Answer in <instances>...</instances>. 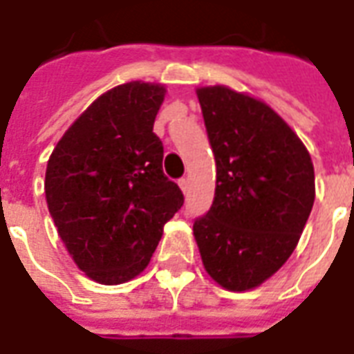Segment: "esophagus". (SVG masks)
<instances>
[{
  "instance_id": "esophagus-1",
  "label": "esophagus",
  "mask_w": 354,
  "mask_h": 354,
  "mask_svg": "<svg viewBox=\"0 0 354 354\" xmlns=\"http://www.w3.org/2000/svg\"><path fill=\"white\" fill-rule=\"evenodd\" d=\"M178 185H180V189H182L183 193H187V191H189V180H187V178H180V180H178Z\"/></svg>"
}]
</instances>
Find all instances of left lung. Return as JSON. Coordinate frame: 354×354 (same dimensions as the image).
Returning <instances> with one entry per match:
<instances>
[{"label":"left lung","mask_w":354,"mask_h":354,"mask_svg":"<svg viewBox=\"0 0 354 354\" xmlns=\"http://www.w3.org/2000/svg\"><path fill=\"white\" fill-rule=\"evenodd\" d=\"M196 96L217 182L193 234L217 284L252 290L295 250L314 206V165L295 131L260 100L221 85Z\"/></svg>","instance_id":"8db88e82"}]
</instances>
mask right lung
Returning a JSON list of instances; mask_svg holds the SVG:
<instances>
[{
	"mask_svg": "<svg viewBox=\"0 0 354 354\" xmlns=\"http://www.w3.org/2000/svg\"><path fill=\"white\" fill-rule=\"evenodd\" d=\"M163 98L165 87L141 81L107 91L48 159V209L75 266L100 284L145 271L163 226L183 206L153 133Z\"/></svg>",
	"mask_w": 354,
	"mask_h": 354,
	"instance_id": "add662e5",
	"label": "right lung"
}]
</instances>
